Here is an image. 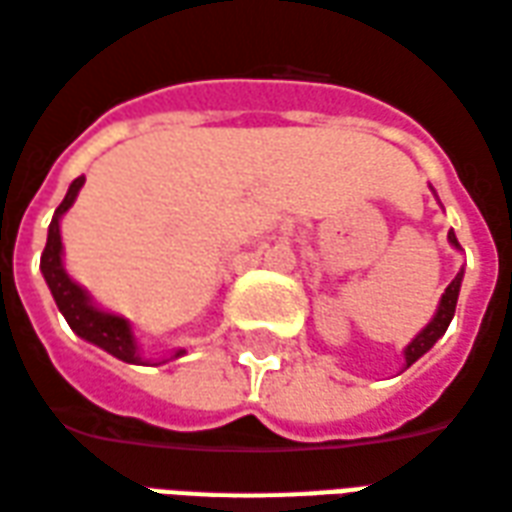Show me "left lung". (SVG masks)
I'll list each match as a JSON object with an SVG mask.
<instances>
[{
  "label": "left lung",
  "instance_id": "8db88e82",
  "mask_svg": "<svg viewBox=\"0 0 512 512\" xmlns=\"http://www.w3.org/2000/svg\"><path fill=\"white\" fill-rule=\"evenodd\" d=\"M447 240H450V245H455V248H461L458 245V240H455L453 231H447ZM461 281H464V270L458 272L453 278V283L447 286L445 294H442V300H439V308H436L434 319L425 324L420 333L414 335L412 343L404 349V360H406V368L412 363H417L420 357H423L431 346H434L442 335H445V330L450 327V322H453L455 316V302H458V292H461Z\"/></svg>",
  "mask_w": 512,
  "mask_h": 512
}]
</instances>
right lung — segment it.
I'll list each match as a JSON object with an SVG mask.
<instances>
[{
  "instance_id": "1",
  "label": "right lung",
  "mask_w": 512,
  "mask_h": 512,
  "mask_svg": "<svg viewBox=\"0 0 512 512\" xmlns=\"http://www.w3.org/2000/svg\"><path fill=\"white\" fill-rule=\"evenodd\" d=\"M84 185V177H78L70 182L65 199L54 212L51 218V226H48V240L46 248H43V256H40V272L46 278L48 289L54 294V302L62 311V316L70 324V330L76 335H81L84 341L95 343L103 352L114 354L122 363L144 365L147 360H141V352H138L136 335H133V327H130L128 319H122L117 313L100 311L98 305L92 302V297L87 294V289H81L70 275L65 272V264H62V234H59V220L65 215L73 201H76L78 190ZM182 349H179L174 357H179Z\"/></svg>"
}]
</instances>
